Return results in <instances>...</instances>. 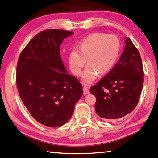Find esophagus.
Listing matches in <instances>:
<instances>
[{
    "mask_svg": "<svg viewBox=\"0 0 158 158\" xmlns=\"http://www.w3.org/2000/svg\"><path fill=\"white\" fill-rule=\"evenodd\" d=\"M83 91H84V93H85V94L89 93V88L87 87V86H83Z\"/></svg>",
    "mask_w": 158,
    "mask_h": 158,
    "instance_id": "1",
    "label": "esophagus"
}]
</instances>
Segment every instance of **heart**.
I'll use <instances>...</instances> for the list:
<instances>
[{"label":"heart","instance_id":"obj_1","mask_svg":"<svg viewBox=\"0 0 158 158\" xmlns=\"http://www.w3.org/2000/svg\"><path fill=\"white\" fill-rule=\"evenodd\" d=\"M120 43L116 35L94 33L81 41L77 49L69 54L68 62L71 72L81 74L83 67L88 64L82 74L84 83L90 84L101 75L111 71L117 62Z\"/></svg>","mask_w":158,"mask_h":158}]
</instances>
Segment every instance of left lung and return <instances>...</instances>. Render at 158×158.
<instances>
[{
  "mask_svg": "<svg viewBox=\"0 0 158 158\" xmlns=\"http://www.w3.org/2000/svg\"><path fill=\"white\" fill-rule=\"evenodd\" d=\"M143 84L141 55L127 38L119 61L89 91L96 98L95 111L106 120L119 119L135 109Z\"/></svg>",
  "mask_w": 158,
  "mask_h": 158,
  "instance_id": "left-lung-1",
  "label": "left lung"
}]
</instances>
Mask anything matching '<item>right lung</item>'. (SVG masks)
I'll return each mask as SVG.
<instances>
[{
	"mask_svg": "<svg viewBox=\"0 0 158 158\" xmlns=\"http://www.w3.org/2000/svg\"><path fill=\"white\" fill-rule=\"evenodd\" d=\"M73 32L49 29L40 32L19 55L16 82L19 96L32 117L45 126L57 127L71 118L82 87L68 74L60 46Z\"/></svg>",
	"mask_w": 158,
	"mask_h": 158,
	"instance_id": "1",
	"label": "right lung"
}]
</instances>
